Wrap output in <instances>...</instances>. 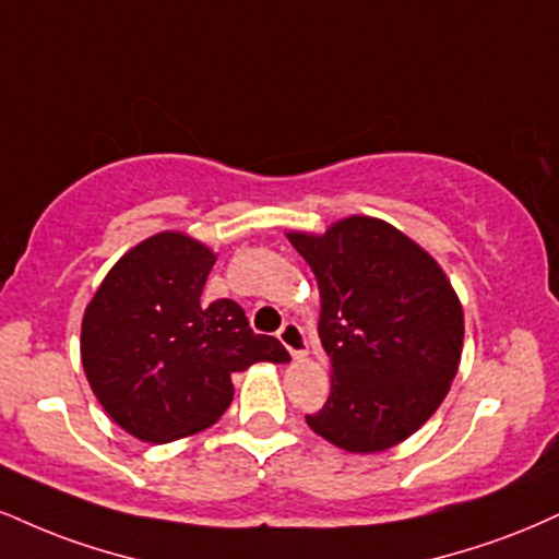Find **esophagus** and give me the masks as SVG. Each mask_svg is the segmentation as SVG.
Wrapping results in <instances>:
<instances>
[{
    "label": "esophagus",
    "mask_w": 559,
    "mask_h": 559,
    "mask_svg": "<svg viewBox=\"0 0 559 559\" xmlns=\"http://www.w3.org/2000/svg\"><path fill=\"white\" fill-rule=\"evenodd\" d=\"M278 341L288 348V354H292L294 359H301V356H307L309 352L305 331H301V325H297V322H286L278 331Z\"/></svg>",
    "instance_id": "34e87169"
}]
</instances>
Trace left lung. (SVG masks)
Instances as JSON below:
<instances>
[{
	"instance_id": "obj_1",
	"label": "left lung",
	"mask_w": 559,
	"mask_h": 559,
	"mask_svg": "<svg viewBox=\"0 0 559 559\" xmlns=\"http://www.w3.org/2000/svg\"><path fill=\"white\" fill-rule=\"evenodd\" d=\"M286 237L318 278V333L331 367V395L307 416L309 429L346 453L399 445L459 374V294L425 247L372 215Z\"/></svg>"
}]
</instances>
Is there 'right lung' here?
Returning <instances> with one entry per match:
<instances>
[{"mask_svg": "<svg viewBox=\"0 0 559 559\" xmlns=\"http://www.w3.org/2000/svg\"><path fill=\"white\" fill-rule=\"evenodd\" d=\"M211 247L158 231L127 250L87 301L80 359L104 412L143 442H171L215 425L234 399L231 374L286 365L273 335H254L231 299L205 305Z\"/></svg>", "mask_w": 559, "mask_h": 559, "instance_id": "right-lung-1", "label": "right lung"}]
</instances>
